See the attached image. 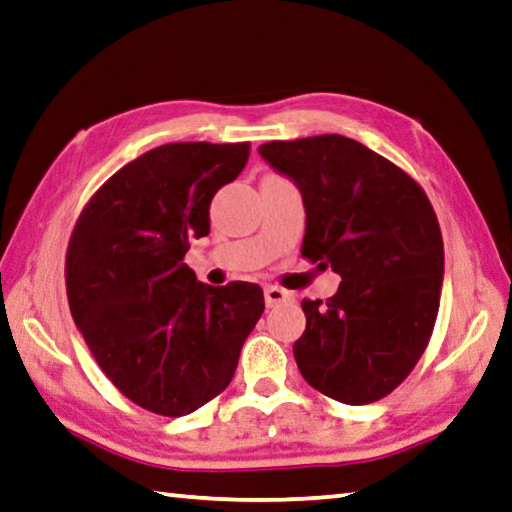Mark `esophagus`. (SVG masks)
Segmentation results:
<instances>
[{
	"instance_id": "34e87169",
	"label": "esophagus",
	"mask_w": 512,
	"mask_h": 512,
	"mask_svg": "<svg viewBox=\"0 0 512 512\" xmlns=\"http://www.w3.org/2000/svg\"><path fill=\"white\" fill-rule=\"evenodd\" d=\"M264 297H266V306H277V304H284V302L293 300V295L288 293L286 288H280V286H266Z\"/></svg>"
}]
</instances>
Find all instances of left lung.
<instances>
[{
	"label": "left lung",
	"mask_w": 512,
	"mask_h": 512,
	"mask_svg": "<svg viewBox=\"0 0 512 512\" xmlns=\"http://www.w3.org/2000/svg\"><path fill=\"white\" fill-rule=\"evenodd\" d=\"M259 154L302 192V257L342 277L327 302H302L297 369L333 401H380L410 376L439 313L443 237L432 203L405 170L340 134L271 141Z\"/></svg>",
	"instance_id": "1"
}]
</instances>
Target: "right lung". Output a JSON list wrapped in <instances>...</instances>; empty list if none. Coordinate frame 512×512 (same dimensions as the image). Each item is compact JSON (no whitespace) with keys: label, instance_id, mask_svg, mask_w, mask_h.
Instances as JSON below:
<instances>
[{"label":"right lung","instance_id":"1","mask_svg":"<svg viewBox=\"0 0 512 512\" xmlns=\"http://www.w3.org/2000/svg\"><path fill=\"white\" fill-rule=\"evenodd\" d=\"M248 154L250 143L154 147L109 176L73 226L71 315L111 385L147 412L185 416L217 398L264 313L257 284L206 286L183 264Z\"/></svg>","mask_w":512,"mask_h":512}]
</instances>
